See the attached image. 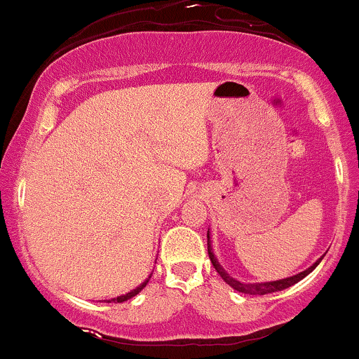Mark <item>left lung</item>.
Returning a JSON list of instances; mask_svg holds the SVG:
<instances>
[{
	"mask_svg": "<svg viewBox=\"0 0 359 359\" xmlns=\"http://www.w3.org/2000/svg\"><path fill=\"white\" fill-rule=\"evenodd\" d=\"M208 253H209V258H211L212 266H214V269H216L217 273L221 275V278L224 280V282L228 283L229 287H233L234 290L241 292V294H250V295H265V294H271V292H278V290H283V288L292 287V285H294V283L300 282V280H302L304 277H307V275L311 273V271L314 270L317 265H319L320 259H323V258H319L314 263V265L309 266L307 270L300 271V273H297V275H292V277H288V278L273 280V282H262V283H243V282H238L236 278L229 277V275L226 273V270L219 265V262H217L216 257H214L211 240H209V231H208Z\"/></svg>",
	"mask_w": 359,
	"mask_h": 359,
	"instance_id": "obj_1",
	"label": "left lung"
}]
</instances>
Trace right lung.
Here are the masks:
<instances>
[{"mask_svg":"<svg viewBox=\"0 0 359 359\" xmlns=\"http://www.w3.org/2000/svg\"><path fill=\"white\" fill-rule=\"evenodd\" d=\"M150 277H151V273H150ZM150 277H148L143 283H140V285H138L137 288H133V290H131V292H128V294H125V295H119V297H114V299H111V300H104V302H114V304H116V302H125V300L131 299V297H135V295L140 294V292L143 290V287L147 285L148 280H150Z\"/></svg>","mask_w":359,"mask_h":359,"instance_id":"add662e5","label":"right lung"}]
</instances>
